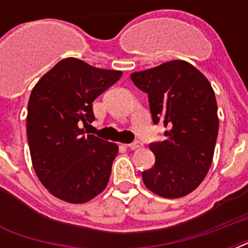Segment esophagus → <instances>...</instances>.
<instances>
[{"label": "esophagus", "instance_id": "obj_1", "mask_svg": "<svg viewBox=\"0 0 248 248\" xmlns=\"http://www.w3.org/2000/svg\"><path fill=\"white\" fill-rule=\"evenodd\" d=\"M143 147V144L140 143V141H135V143L128 144L127 148L128 149H131V151H136V149H140V148Z\"/></svg>", "mask_w": 248, "mask_h": 248}]
</instances>
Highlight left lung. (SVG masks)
Returning <instances> with one entry per match:
<instances>
[{
    "label": "left lung",
    "instance_id": "8db88e82",
    "mask_svg": "<svg viewBox=\"0 0 248 248\" xmlns=\"http://www.w3.org/2000/svg\"><path fill=\"white\" fill-rule=\"evenodd\" d=\"M130 77L148 93L153 122L169 128L163 141L149 145L155 163L143 172L144 184L165 198L186 196L203 181L214 158L219 117L211 83L184 60L134 72Z\"/></svg>",
    "mask_w": 248,
    "mask_h": 248
}]
</instances>
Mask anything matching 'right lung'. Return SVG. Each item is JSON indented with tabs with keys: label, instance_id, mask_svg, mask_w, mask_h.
Segmentation results:
<instances>
[{
	"label": "right lung",
	"instance_id": "1",
	"mask_svg": "<svg viewBox=\"0 0 248 248\" xmlns=\"http://www.w3.org/2000/svg\"><path fill=\"white\" fill-rule=\"evenodd\" d=\"M121 71L67 58L45 73L28 101L27 136L33 169L52 196L86 203L108 184L118 145L85 135L93 101L118 81Z\"/></svg>",
	"mask_w": 248,
	"mask_h": 248
}]
</instances>
